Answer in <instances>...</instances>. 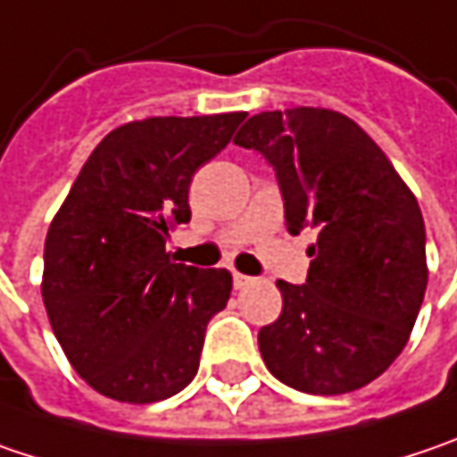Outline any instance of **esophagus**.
<instances>
[{"label":"esophagus","mask_w":457,"mask_h":457,"mask_svg":"<svg viewBox=\"0 0 457 457\" xmlns=\"http://www.w3.org/2000/svg\"><path fill=\"white\" fill-rule=\"evenodd\" d=\"M232 282H235V289H245V287H251L253 284V279L251 277H245V274H232Z\"/></svg>","instance_id":"obj_1"}]
</instances>
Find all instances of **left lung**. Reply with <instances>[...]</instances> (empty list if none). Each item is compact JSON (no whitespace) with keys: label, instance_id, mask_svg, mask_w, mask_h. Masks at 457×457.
<instances>
[{"label":"left lung","instance_id":"8db88e82","mask_svg":"<svg viewBox=\"0 0 457 457\" xmlns=\"http://www.w3.org/2000/svg\"><path fill=\"white\" fill-rule=\"evenodd\" d=\"M235 145L274 165L287 229H318L308 282H277L284 305L258 331L263 362L312 395L364 388L403 352L424 300L416 196L362 126L331 108L258 113Z\"/></svg>","mask_w":457,"mask_h":457}]
</instances>
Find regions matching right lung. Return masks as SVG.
I'll list each match as a JSON object with an SVG mask.
<instances>
[{"label":"right lung","instance_id":"1","mask_svg":"<svg viewBox=\"0 0 457 457\" xmlns=\"http://www.w3.org/2000/svg\"><path fill=\"white\" fill-rule=\"evenodd\" d=\"M245 113L152 116L113 129L87 157L46 235L41 295L74 372L105 398L154 403L199 370L228 269L170 261L165 240L191 220L194 173Z\"/></svg>","mask_w":457,"mask_h":457}]
</instances>
